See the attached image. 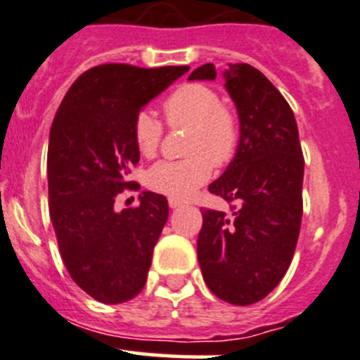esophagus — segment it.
<instances>
[{
  "label": "esophagus",
  "instance_id": "34e87169",
  "mask_svg": "<svg viewBox=\"0 0 360 360\" xmlns=\"http://www.w3.org/2000/svg\"><path fill=\"white\" fill-rule=\"evenodd\" d=\"M169 205H170V209H177V207L183 205V202L177 200V198H169Z\"/></svg>",
  "mask_w": 360,
  "mask_h": 360
}]
</instances>
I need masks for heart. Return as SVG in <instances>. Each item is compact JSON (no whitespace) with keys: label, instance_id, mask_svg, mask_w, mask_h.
<instances>
[{"label":"heart","instance_id":"obj_1","mask_svg":"<svg viewBox=\"0 0 360 360\" xmlns=\"http://www.w3.org/2000/svg\"><path fill=\"white\" fill-rule=\"evenodd\" d=\"M167 122L172 127H190L184 160H165L148 170L146 184L170 198H188L207 183L214 165L233 160L240 139L238 120L221 96L203 83H186L163 103ZM134 143L143 157H155L162 143L163 125L150 111L137 112L132 125Z\"/></svg>","mask_w":360,"mask_h":360}]
</instances>
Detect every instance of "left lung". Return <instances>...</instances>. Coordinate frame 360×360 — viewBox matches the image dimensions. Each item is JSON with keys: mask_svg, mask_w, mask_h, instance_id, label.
I'll return each mask as SVG.
<instances>
[{"mask_svg": "<svg viewBox=\"0 0 360 360\" xmlns=\"http://www.w3.org/2000/svg\"><path fill=\"white\" fill-rule=\"evenodd\" d=\"M223 76L240 139L209 191L231 203V214L202 210L197 254L207 288L226 303L248 307L277 288L292 261L304 158L294 112L274 83L249 64H230ZM188 79H216V68L203 64Z\"/></svg>", "mask_w": 360, "mask_h": 360, "instance_id": "left-lung-1", "label": "left lung"}]
</instances>
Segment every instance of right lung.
<instances>
[{
  "label": "right lung",
  "instance_id": "add662e5",
  "mask_svg": "<svg viewBox=\"0 0 360 360\" xmlns=\"http://www.w3.org/2000/svg\"><path fill=\"white\" fill-rule=\"evenodd\" d=\"M188 69L101 64L76 78L53 118L50 217L69 275L101 303H125L146 284L169 203L143 191L139 205L116 212L115 198L139 190L129 181L139 162L132 136L137 112Z\"/></svg>",
  "mask_w": 360,
  "mask_h": 360
}]
</instances>
